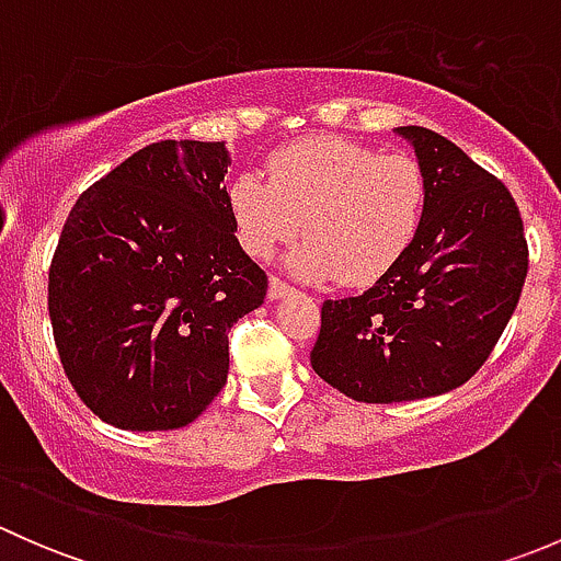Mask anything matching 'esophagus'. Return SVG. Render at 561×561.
I'll list each match as a JSON object with an SVG mask.
<instances>
[{"mask_svg":"<svg viewBox=\"0 0 561 561\" xmlns=\"http://www.w3.org/2000/svg\"><path fill=\"white\" fill-rule=\"evenodd\" d=\"M285 296H293V287L285 285L279 276H271V279H268V298H271V301H276V298H285Z\"/></svg>","mask_w":561,"mask_h":561,"instance_id":"1","label":"esophagus"}]
</instances>
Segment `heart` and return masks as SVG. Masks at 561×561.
Returning <instances> with one entry per match:
<instances>
[{
	"label": "heart",
	"instance_id": "obj_1",
	"mask_svg": "<svg viewBox=\"0 0 561 561\" xmlns=\"http://www.w3.org/2000/svg\"><path fill=\"white\" fill-rule=\"evenodd\" d=\"M426 175L412 157L382 154L331 135L298 140L268 160V181L236 175L228 208L236 241L268 257L301 225L287 265L304 279H382L415 241L426 214Z\"/></svg>",
	"mask_w": 561,
	"mask_h": 561
}]
</instances>
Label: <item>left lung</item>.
I'll return each mask as SVG.
<instances>
[{"mask_svg": "<svg viewBox=\"0 0 561 561\" xmlns=\"http://www.w3.org/2000/svg\"><path fill=\"white\" fill-rule=\"evenodd\" d=\"M426 175V214L404 257L360 296L322 304L312 369L366 404L448 393L516 312L529 249L502 181L426 127H396Z\"/></svg>", "mask_w": 561, "mask_h": 561, "instance_id": "obj_1", "label": "left lung"}]
</instances>
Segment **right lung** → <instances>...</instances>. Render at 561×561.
<instances>
[{"label": "right lung", "instance_id": "1", "mask_svg": "<svg viewBox=\"0 0 561 561\" xmlns=\"http://www.w3.org/2000/svg\"><path fill=\"white\" fill-rule=\"evenodd\" d=\"M225 144L160 140L72 206L48 271L67 380L116 428L195 421L228 382V333L268 276L236 241Z\"/></svg>", "mask_w": 561, "mask_h": 561}]
</instances>
